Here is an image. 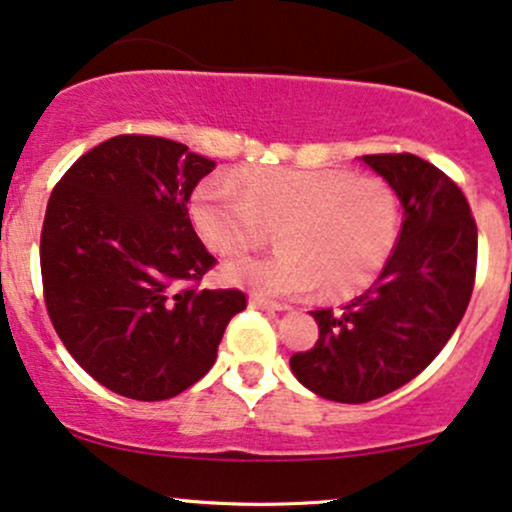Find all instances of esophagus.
<instances>
[{
    "mask_svg": "<svg viewBox=\"0 0 512 512\" xmlns=\"http://www.w3.org/2000/svg\"><path fill=\"white\" fill-rule=\"evenodd\" d=\"M250 308L252 310H284L286 305H281V303H276V301H269V298H262L260 293H252L250 296Z\"/></svg>",
    "mask_w": 512,
    "mask_h": 512,
    "instance_id": "esophagus-1",
    "label": "esophagus"
}]
</instances>
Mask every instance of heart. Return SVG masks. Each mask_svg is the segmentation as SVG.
<instances>
[{
	"mask_svg": "<svg viewBox=\"0 0 512 512\" xmlns=\"http://www.w3.org/2000/svg\"><path fill=\"white\" fill-rule=\"evenodd\" d=\"M190 216L204 243L223 257L260 248L276 226L284 250L228 262L223 276L267 296L327 298L366 289L397 248L402 207L383 178L349 170L248 168L197 185Z\"/></svg>",
	"mask_w": 512,
	"mask_h": 512,
	"instance_id": "heart-1",
	"label": "heart"
}]
</instances>
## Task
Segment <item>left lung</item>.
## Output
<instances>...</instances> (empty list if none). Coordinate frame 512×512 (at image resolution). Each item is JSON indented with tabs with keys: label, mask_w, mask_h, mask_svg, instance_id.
<instances>
[{
	"label": "left lung",
	"mask_w": 512,
	"mask_h": 512,
	"mask_svg": "<svg viewBox=\"0 0 512 512\" xmlns=\"http://www.w3.org/2000/svg\"><path fill=\"white\" fill-rule=\"evenodd\" d=\"M361 161L404 207L397 248L373 286L339 310H313L320 337L291 356L315 395L363 404L414 380L460 325L477 276V223L460 187L414 154Z\"/></svg>",
	"instance_id": "obj_1"
}]
</instances>
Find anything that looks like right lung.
Listing matches in <instances>:
<instances>
[{
    "mask_svg": "<svg viewBox=\"0 0 512 512\" xmlns=\"http://www.w3.org/2000/svg\"><path fill=\"white\" fill-rule=\"evenodd\" d=\"M214 166L173 139L120 134L52 190L40 233L45 308L74 361L117 395L185 392L248 305L238 289H199L216 257L187 202Z\"/></svg>",
    "mask_w": 512,
    "mask_h": 512,
    "instance_id": "add662e5",
    "label": "right lung"
}]
</instances>
